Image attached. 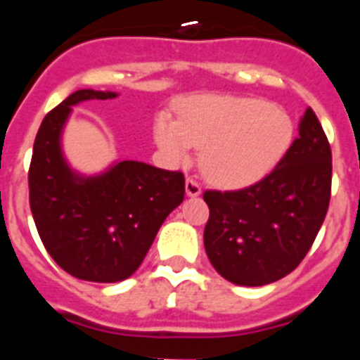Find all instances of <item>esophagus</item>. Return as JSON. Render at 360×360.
<instances>
[{
	"label": "esophagus",
	"mask_w": 360,
	"mask_h": 360,
	"mask_svg": "<svg viewBox=\"0 0 360 360\" xmlns=\"http://www.w3.org/2000/svg\"><path fill=\"white\" fill-rule=\"evenodd\" d=\"M186 193H187V196H191V198L200 196V193H202V187H200V184L196 182L195 178H187L186 180Z\"/></svg>",
	"instance_id": "34e87169"
}]
</instances>
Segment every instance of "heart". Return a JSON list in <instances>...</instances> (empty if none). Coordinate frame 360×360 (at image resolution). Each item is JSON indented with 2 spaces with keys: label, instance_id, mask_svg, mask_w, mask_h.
Wrapping results in <instances>:
<instances>
[{
  "label": "heart",
  "instance_id": "obj_1",
  "mask_svg": "<svg viewBox=\"0 0 360 360\" xmlns=\"http://www.w3.org/2000/svg\"><path fill=\"white\" fill-rule=\"evenodd\" d=\"M295 126L283 108L262 98L203 95L186 101L180 120L158 115L153 135L162 157L189 164L203 149L202 169L221 187H247L274 171L294 141Z\"/></svg>",
  "mask_w": 360,
  "mask_h": 360
}]
</instances>
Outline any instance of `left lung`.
I'll return each instance as SVG.
<instances>
[{"label": "left lung", "instance_id": "left-lung-1", "mask_svg": "<svg viewBox=\"0 0 360 360\" xmlns=\"http://www.w3.org/2000/svg\"><path fill=\"white\" fill-rule=\"evenodd\" d=\"M332 149L311 108L299 136L263 180L240 191H205L203 245L221 278L263 287L303 262L328 211Z\"/></svg>", "mask_w": 360, "mask_h": 360}]
</instances>
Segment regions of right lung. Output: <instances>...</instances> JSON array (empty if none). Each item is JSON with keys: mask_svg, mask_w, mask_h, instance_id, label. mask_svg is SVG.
Listing matches in <instances>:
<instances>
[{"mask_svg": "<svg viewBox=\"0 0 360 360\" xmlns=\"http://www.w3.org/2000/svg\"><path fill=\"white\" fill-rule=\"evenodd\" d=\"M117 95L77 90L53 108L41 122L28 171L32 216L44 249L70 276L94 283L128 279L186 195L180 171L144 162H113L98 174L72 169L61 146L72 108Z\"/></svg>", "mask_w": 360, "mask_h": 360, "instance_id": "1", "label": "right lung"}]
</instances>
